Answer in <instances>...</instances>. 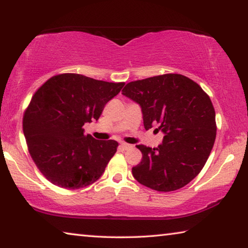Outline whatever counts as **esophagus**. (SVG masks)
Here are the masks:
<instances>
[{"label": "esophagus", "instance_id": "esophagus-1", "mask_svg": "<svg viewBox=\"0 0 248 248\" xmlns=\"http://www.w3.org/2000/svg\"><path fill=\"white\" fill-rule=\"evenodd\" d=\"M120 148L123 149V150H128V149L131 148V145L128 144V143H121L120 144Z\"/></svg>", "mask_w": 248, "mask_h": 248}]
</instances>
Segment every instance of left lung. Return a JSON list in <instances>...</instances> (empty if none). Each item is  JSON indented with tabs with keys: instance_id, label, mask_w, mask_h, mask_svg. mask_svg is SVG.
I'll list each match as a JSON object with an SVG mask.
<instances>
[{
	"instance_id": "8db88e82",
	"label": "left lung",
	"mask_w": 248,
	"mask_h": 248,
	"mask_svg": "<svg viewBox=\"0 0 248 248\" xmlns=\"http://www.w3.org/2000/svg\"><path fill=\"white\" fill-rule=\"evenodd\" d=\"M123 94L141 106L145 130L158 124L165 133L157 148L140 144L132 175L157 191L190 183L207 162L217 136L216 111L209 95L182 74L169 73L128 83Z\"/></svg>"
}]
</instances>
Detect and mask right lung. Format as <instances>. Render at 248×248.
Masks as SVG:
<instances>
[{
    "instance_id": "right-lung-1",
    "label": "right lung",
    "mask_w": 248,
    "mask_h": 248,
    "mask_svg": "<svg viewBox=\"0 0 248 248\" xmlns=\"http://www.w3.org/2000/svg\"><path fill=\"white\" fill-rule=\"evenodd\" d=\"M124 85L63 73L36 91L24 112L23 131L32 161L50 183L79 189L103 175L118 142L95 140L83 125L98 120Z\"/></svg>"
}]
</instances>
